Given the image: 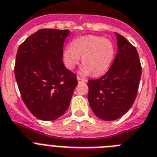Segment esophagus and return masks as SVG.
I'll return each mask as SVG.
<instances>
[{"mask_svg":"<svg viewBox=\"0 0 157 157\" xmlns=\"http://www.w3.org/2000/svg\"><path fill=\"white\" fill-rule=\"evenodd\" d=\"M77 81H78L79 83H84L86 81V80L84 78H82V77H80V76H77Z\"/></svg>","mask_w":157,"mask_h":157,"instance_id":"esophagus-1","label":"esophagus"}]
</instances>
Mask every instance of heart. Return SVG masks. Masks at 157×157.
<instances>
[{"label": "heart", "instance_id": "b5f03b06", "mask_svg": "<svg viewBox=\"0 0 157 157\" xmlns=\"http://www.w3.org/2000/svg\"><path fill=\"white\" fill-rule=\"evenodd\" d=\"M115 55L113 42L102 36L88 35L72 40L63 52L64 62L68 69H73L81 61L83 74L92 72L94 76L105 73L111 65Z\"/></svg>", "mask_w": 157, "mask_h": 157}]
</instances>
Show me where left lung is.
<instances>
[{
    "label": "left lung",
    "mask_w": 157,
    "mask_h": 157,
    "mask_svg": "<svg viewBox=\"0 0 157 157\" xmlns=\"http://www.w3.org/2000/svg\"><path fill=\"white\" fill-rule=\"evenodd\" d=\"M115 34V60L103 76L88 83L91 109L104 121L119 119L129 110L136 97L141 76V65L136 48L123 36Z\"/></svg>",
    "instance_id": "8db88e82"
}]
</instances>
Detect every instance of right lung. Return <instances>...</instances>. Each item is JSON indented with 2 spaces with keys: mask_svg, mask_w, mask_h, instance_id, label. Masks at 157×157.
Segmentation results:
<instances>
[{
  "mask_svg": "<svg viewBox=\"0 0 157 157\" xmlns=\"http://www.w3.org/2000/svg\"><path fill=\"white\" fill-rule=\"evenodd\" d=\"M68 30H38L19 46L14 68L26 107L42 121L56 120L70 105L78 84L76 75L63 63V45Z\"/></svg>",
  "mask_w": 157,
  "mask_h": 157,
  "instance_id": "1",
  "label": "right lung"
}]
</instances>
